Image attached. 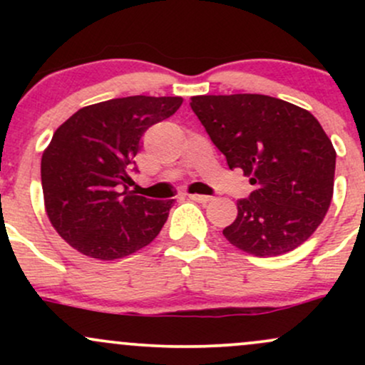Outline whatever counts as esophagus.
Returning <instances> with one entry per match:
<instances>
[{"label":"esophagus","instance_id":"obj_1","mask_svg":"<svg viewBox=\"0 0 365 365\" xmlns=\"http://www.w3.org/2000/svg\"><path fill=\"white\" fill-rule=\"evenodd\" d=\"M188 199L195 200V202H200V204H206V202H209V200H211V197L200 195V194H188Z\"/></svg>","mask_w":365,"mask_h":365}]
</instances>
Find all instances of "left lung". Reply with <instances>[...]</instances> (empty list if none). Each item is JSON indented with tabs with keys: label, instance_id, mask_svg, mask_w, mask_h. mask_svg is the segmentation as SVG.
Returning <instances> with one entry per match:
<instances>
[{
	"label": "left lung",
	"instance_id": "obj_1",
	"mask_svg": "<svg viewBox=\"0 0 365 365\" xmlns=\"http://www.w3.org/2000/svg\"><path fill=\"white\" fill-rule=\"evenodd\" d=\"M190 108L230 170L250 177L254 192L237 202L226 240L255 257L302 245L322 223L334 187L336 150L304 108L262 94L194 96Z\"/></svg>",
	"mask_w": 365,
	"mask_h": 365
}]
</instances>
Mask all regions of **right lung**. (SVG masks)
<instances>
[{"mask_svg":"<svg viewBox=\"0 0 365 365\" xmlns=\"http://www.w3.org/2000/svg\"><path fill=\"white\" fill-rule=\"evenodd\" d=\"M182 103L153 96L110 99L82 108L56 128L41 159V182L46 215L70 247L115 261L159 235L175 200L135 195L127 170L145 130Z\"/></svg>","mask_w":365,"mask_h":365,"instance_id":"1","label":"right lung"}]
</instances>
